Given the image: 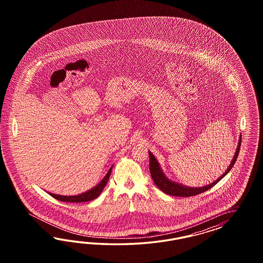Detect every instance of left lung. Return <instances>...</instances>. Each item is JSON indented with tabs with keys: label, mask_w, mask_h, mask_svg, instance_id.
Returning <instances> with one entry per match:
<instances>
[{
	"label": "left lung",
	"mask_w": 263,
	"mask_h": 263,
	"mask_svg": "<svg viewBox=\"0 0 263 263\" xmlns=\"http://www.w3.org/2000/svg\"><path fill=\"white\" fill-rule=\"evenodd\" d=\"M240 145H241V136L239 139L238 145L236 148L235 154L233 156V159L231 160V165L228 167V170L224 172L223 175H221V177H219L214 182H212L209 185L203 186V187H187L181 184L176 183L175 181H172L167 178L165 174L163 173L162 168L160 167L158 161L154 157V155L152 152H148L149 154V171H151V175H152V179L154 181V184L159 188L160 190L164 193H166L167 195L171 196H175V197H183V198H188L192 196H196L199 195L200 193L207 191L208 189L212 188L214 185L218 183L224 175H228V173L231 171L233 165L235 164V161L238 157L239 151H240Z\"/></svg>",
	"instance_id": "8db88e82"
}]
</instances>
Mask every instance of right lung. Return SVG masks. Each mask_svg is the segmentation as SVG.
Returning <instances> with one entry per match:
<instances>
[{
	"label": "right lung",
	"instance_id": "add662e5",
	"mask_svg": "<svg viewBox=\"0 0 263 263\" xmlns=\"http://www.w3.org/2000/svg\"><path fill=\"white\" fill-rule=\"evenodd\" d=\"M111 168H112V167H110L109 172L107 173V175H105L103 179L100 181V183L97 184L95 188L85 192L83 194H80V195H77V196H61V195H56V194L49 193V195L51 197L58 199V200L65 201V202H84V201L92 200V199H96L101 194V192L103 191L104 187L106 186V184H107L109 178H110Z\"/></svg>",
	"mask_w": 263,
	"mask_h": 263
}]
</instances>
